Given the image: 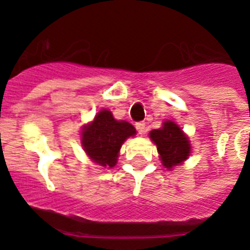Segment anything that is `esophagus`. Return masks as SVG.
<instances>
[{"label":"esophagus","instance_id":"obj_1","mask_svg":"<svg viewBox=\"0 0 250 250\" xmlns=\"http://www.w3.org/2000/svg\"><path fill=\"white\" fill-rule=\"evenodd\" d=\"M136 129H137L138 133H140V134L145 133V131H146V123H145V122H137V123H136Z\"/></svg>","mask_w":250,"mask_h":250}]
</instances>
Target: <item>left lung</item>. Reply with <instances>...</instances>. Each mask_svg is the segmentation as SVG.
<instances>
[{
	"label": "left lung",
	"instance_id": "1",
	"mask_svg": "<svg viewBox=\"0 0 250 250\" xmlns=\"http://www.w3.org/2000/svg\"><path fill=\"white\" fill-rule=\"evenodd\" d=\"M149 138L157 146L162 164L168 170L182 164L190 156L191 146L188 138L175 122H164L162 128L149 132Z\"/></svg>",
	"mask_w": 250,
	"mask_h": 250
}]
</instances>
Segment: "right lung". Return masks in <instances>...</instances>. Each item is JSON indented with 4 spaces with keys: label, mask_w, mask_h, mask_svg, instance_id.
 Here are the masks:
<instances>
[{
    "label": "right lung",
    "mask_w": 250,
    "mask_h": 250,
    "mask_svg": "<svg viewBox=\"0 0 250 250\" xmlns=\"http://www.w3.org/2000/svg\"><path fill=\"white\" fill-rule=\"evenodd\" d=\"M136 129L125 121H116L112 112L103 109L94 121L84 125L82 145L93 162L103 167L116 166L119 149L128 137H133Z\"/></svg>",
    "instance_id": "add662e5"
}]
</instances>
